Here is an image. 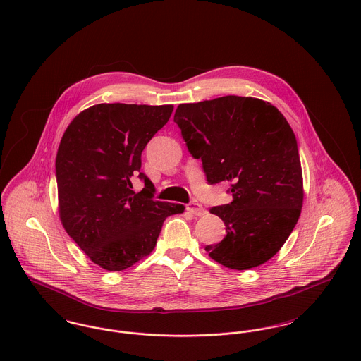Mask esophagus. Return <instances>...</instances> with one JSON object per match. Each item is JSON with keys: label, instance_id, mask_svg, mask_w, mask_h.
Masks as SVG:
<instances>
[{"label": "esophagus", "instance_id": "obj_1", "mask_svg": "<svg viewBox=\"0 0 361 361\" xmlns=\"http://www.w3.org/2000/svg\"><path fill=\"white\" fill-rule=\"evenodd\" d=\"M186 209H188L192 215H196V216H200V215H204V214H206V209L200 206L199 203H196V202L189 203V204L186 206Z\"/></svg>", "mask_w": 361, "mask_h": 361}]
</instances>
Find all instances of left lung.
<instances>
[{
	"instance_id": "1",
	"label": "left lung",
	"mask_w": 361,
	"mask_h": 361,
	"mask_svg": "<svg viewBox=\"0 0 361 361\" xmlns=\"http://www.w3.org/2000/svg\"><path fill=\"white\" fill-rule=\"evenodd\" d=\"M173 121L190 154L202 158L208 183L229 182L232 202L212 207L226 236L206 246L231 269H250L274 257L303 207V173L295 133L282 112L255 97L225 96L179 104Z\"/></svg>"
}]
</instances>
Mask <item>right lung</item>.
<instances>
[{
  "instance_id": "obj_1",
  "label": "right lung",
  "mask_w": 361,
  "mask_h": 361,
  "mask_svg": "<svg viewBox=\"0 0 361 361\" xmlns=\"http://www.w3.org/2000/svg\"><path fill=\"white\" fill-rule=\"evenodd\" d=\"M173 105L96 104L66 128L55 159L58 212L66 233L94 264L123 271L147 257L166 216L185 206L153 200L142 152ZM145 180L136 194L131 182Z\"/></svg>"
}]
</instances>
